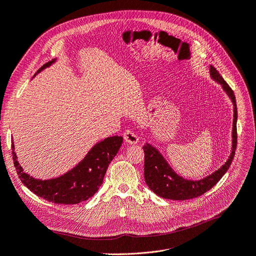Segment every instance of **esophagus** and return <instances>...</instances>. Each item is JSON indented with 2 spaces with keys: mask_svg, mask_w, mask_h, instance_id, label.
Wrapping results in <instances>:
<instances>
[{
  "mask_svg": "<svg viewBox=\"0 0 256 256\" xmlns=\"http://www.w3.org/2000/svg\"><path fill=\"white\" fill-rule=\"evenodd\" d=\"M123 138H124V141L130 144H136L138 142V136L136 133H134L133 130H126L124 133H123Z\"/></svg>",
  "mask_w": 256,
  "mask_h": 256,
  "instance_id": "1",
  "label": "esophagus"
}]
</instances>
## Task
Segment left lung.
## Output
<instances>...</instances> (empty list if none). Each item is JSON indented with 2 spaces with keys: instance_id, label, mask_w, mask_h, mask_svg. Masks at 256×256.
Returning a JSON list of instances; mask_svg holds the SVG:
<instances>
[{
  "instance_id": "obj_1",
  "label": "left lung",
  "mask_w": 256,
  "mask_h": 256,
  "mask_svg": "<svg viewBox=\"0 0 256 256\" xmlns=\"http://www.w3.org/2000/svg\"><path fill=\"white\" fill-rule=\"evenodd\" d=\"M211 77L222 85L224 90L228 94L234 106V119L232 130V152L226 162L220 170H217L213 174L206 176L200 180H186V179L177 175L173 168L168 166L164 156L158 152L154 146L146 144L144 146V179L148 186L150 190H152L158 196L166 198V200H192L198 196H202L206 191H209L220 178L224 175L230 168L232 160L235 155L236 146H238V130H236V121H238V108H236L235 96L232 88L229 86L220 74L211 65L210 68Z\"/></svg>"
}]
</instances>
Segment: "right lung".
<instances>
[{"instance_id":"obj_1","label":"right lung","mask_w":256,"mask_h":256,"mask_svg":"<svg viewBox=\"0 0 256 256\" xmlns=\"http://www.w3.org/2000/svg\"><path fill=\"white\" fill-rule=\"evenodd\" d=\"M54 62V60L44 64L36 74L48 68ZM122 141L123 138L121 136L108 137L100 141L90 148L82 162L70 171L48 180L36 179L23 171V168L16 159L12 141L14 164L21 182L36 196L54 204H76L88 200L98 191L103 182L108 164L117 155Z\"/></svg>"}]
</instances>
